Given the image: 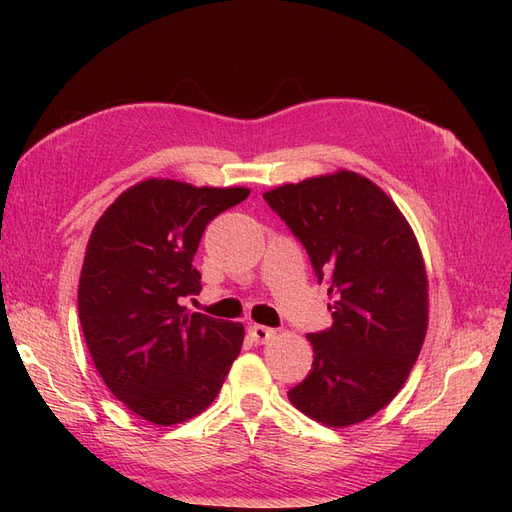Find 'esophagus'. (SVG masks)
Listing matches in <instances>:
<instances>
[{
  "label": "esophagus",
  "instance_id": "esophagus-1",
  "mask_svg": "<svg viewBox=\"0 0 512 512\" xmlns=\"http://www.w3.org/2000/svg\"><path fill=\"white\" fill-rule=\"evenodd\" d=\"M250 335L256 344H267L275 337V331L269 327H262V324H252L250 327Z\"/></svg>",
  "mask_w": 512,
  "mask_h": 512
}]
</instances>
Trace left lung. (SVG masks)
Here are the masks:
<instances>
[{
	"label": "left lung",
	"instance_id": "left-lung-1",
	"mask_svg": "<svg viewBox=\"0 0 512 512\" xmlns=\"http://www.w3.org/2000/svg\"><path fill=\"white\" fill-rule=\"evenodd\" d=\"M329 286L331 329L309 333L314 363L288 399L327 427L391 404L423 348L427 273L414 232L374 181L337 170L262 194Z\"/></svg>",
	"mask_w": 512,
	"mask_h": 512
}]
</instances>
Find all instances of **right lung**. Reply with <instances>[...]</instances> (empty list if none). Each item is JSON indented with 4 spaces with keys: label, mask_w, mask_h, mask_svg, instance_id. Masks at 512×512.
Listing matches in <instances>:
<instances>
[{
    "label": "right lung",
    "mask_w": 512,
    "mask_h": 512,
    "mask_svg": "<svg viewBox=\"0 0 512 512\" xmlns=\"http://www.w3.org/2000/svg\"><path fill=\"white\" fill-rule=\"evenodd\" d=\"M247 196L145 179L91 230L79 280L85 342L108 391L153 425L203 412L241 352V322L188 314L181 301L203 290L192 260L207 224Z\"/></svg>",
    "instance_id": "1"
}]
</instances>
